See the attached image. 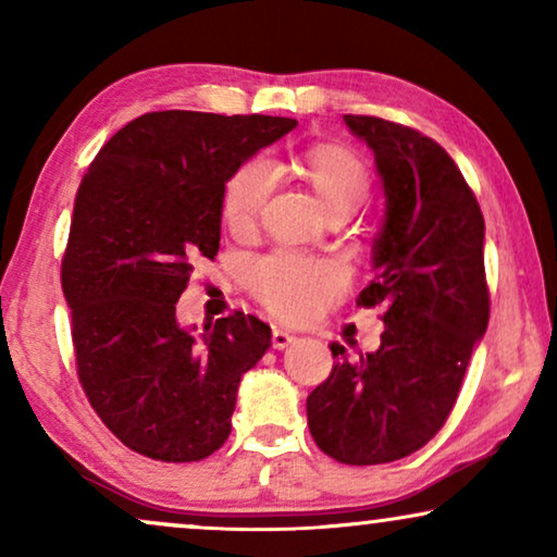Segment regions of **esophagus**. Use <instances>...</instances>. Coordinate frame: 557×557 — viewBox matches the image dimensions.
<instances>
[{"label": "esophagus", "instance_id": "obj_1", "mask_svg": "<svg viewBox=\"0 0 557 557\" xmlns=\"http://www.w3.org/2000/svg\"><path fill=\"white\" fill-rule=\"evenodd\" d=\"M271 342H273V347H276V349H284V347L292 345V342H296V334H292V332H286V330H281V326H276V330H273Z\"/></svg>", "mask_w": 557, "mask_h": 557}]
</instances>
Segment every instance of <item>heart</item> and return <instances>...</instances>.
<instances>
[{"label": "heart", "instance_id": "heart-1", "mask_svg": "<svg viewBox=\"0 0 557 557\" xmlns=\"http://www.w3.org/2000/svg\"><path fill=\"white\" fill-rule=\"evenodd\" d=\"M296 170L314 187L332 215H352L368 200L372 177L364 159L339 144H314L296 157ZM276 187V174L265 159H248L223 189V218L231 231H253ZM337 265L317 258L273 250L248 269V288L265 309L281 319H304L339 288Z\"/></svg>", "mask_w": 557, "mask_h": 557}]
</instances>
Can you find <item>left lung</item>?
I'll return each instance as SVG.
<instances>
[{
    "label": "left lung",
    "instance_id": "obj_1",
    "mask_svg": "<svg viewBox=\"0 0 557 557\" xmlns=\"http://www.w3.org/2000/svg\"><path fill=\"white\" fill-rule=\"evenodd\" d=\"M375 151L387 195L375 278L357 307H383L380 347L357 362L345 347L307 398L317 446L339 463L398 461L444 429L479 337L490 324L484 215L446 149L416 128L347 113Z\"/></svg>",
    "mask_w": 557,
    "mask_h": 557
}]
</instances>
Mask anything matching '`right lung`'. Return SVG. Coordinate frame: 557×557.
Returning <instances> with one entry per match:
<instances>
[{
  "label": "right lung",
  "instance_id": "1",
  "mask_svg": "<svg viewBox=\"0 0 557 557\" xmlns=\"http://www.w3.org/2000/svg\"><path fill=\"white\" fill-rule=\"evenodd\" d=\"M296 119L151 111L119 128L83 174L60 265L75 370L113 436L157 461H200L231 436L243 372L271 326L233 311L182 330L174 304L220 248L231 174Z\"/></svg>",
  "mask_w": 557,
  "mask_h": 557
}]
</instances>
